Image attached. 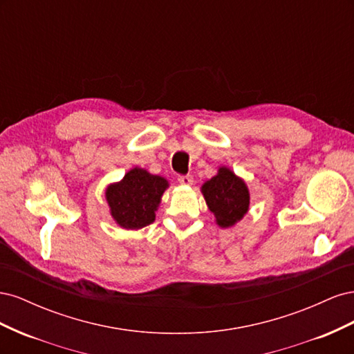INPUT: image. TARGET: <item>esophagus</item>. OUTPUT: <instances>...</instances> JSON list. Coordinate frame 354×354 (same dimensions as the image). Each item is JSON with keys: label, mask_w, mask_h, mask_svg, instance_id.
I'll return each instance as SVG.
<instances>
[{"label": "esophagus", "mask_w": 354, "mask_h": 354, "mask_svg": "<svg viewBox=\"0 0 354 354\" xmlns=\"http://www.w3.org/2000/svg\"><path fill=\"white\" fill-rule=\"evenodd\" d=\"M178 183L181 186H192V185H194V177H192V176H178Z\"/></svg>", "instance_id": "1"}]
</instances>
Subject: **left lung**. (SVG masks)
I'll list each match as a JSON object with an SVG mask.
<instances>
[{
    "label": "left lung",
    "mask_w": 354,
    "mask_h": 354,
    "mask_svg": "<svg viewBox=\"0 0 354 354\" xmlns=\"http://www.w3.org/2000/svg\"><path fill=\"white\" fill-rule=\"evenodd\" d=\"M201 192L221 229L233 227L250 209L248 186L227 167H220L217 174L202 185Z\"/></svg>",
    "instance_id": "left-lung-1"
}]
</instances>
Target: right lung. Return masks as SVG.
Returning a JSON list of instances; mask_svg holds the SVG:
<instances>
[{"label":"right lung","instance_id":"1","mask_svg":"<svg viewBox=\"0 0 354 354\" xmlns=\"http://www.w3.org/2000/svg\"><path fill=\"white\" fill-rule=\"evenodd\" d=\"M168 186L164 177L153 176L145 168H131L121 181L106 187L104 196L113 221L125 230H138L152 224Z\"/></svg>","mask_w":354,"mask_h":354}]
</instances>
